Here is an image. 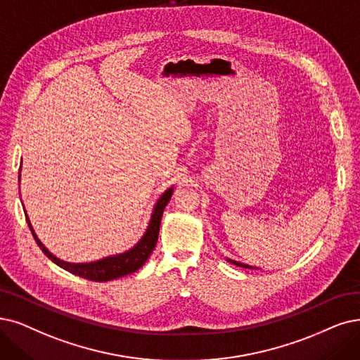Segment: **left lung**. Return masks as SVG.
Listing matches in <instances>:
<instances>
[{
  "label": "left lung",
  "mask_w": 360,
  "mask_h": 360,
  "mask_svg": "<svg viewBox=\"0 0 360 360\" xmlns=\"http://www.w3.org/2000/svg\"><path fill=\"white\" fill-rule=\"evenodd\" d=\"M229 263H233V264H236V266H239V267H245V269H254V267H251V266H248V264H242V263H238V262H233V260H227Z\"/></svg>",
  "instance_id": "1"
}]
</instances>
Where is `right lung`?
<instances>
[{"label":"right lung","mask_w":360,"mask_h":360,"mask_svg":"<svg viewBox=\"0 0 360 360\" xmlns=\"http://www.w3.org/2000/svg\"><path fill=\"white\" fill-rule=\"evenodd\" d=\"M172 195V188L168 189L161 198L158 200L153 214H152V219L150 223L148 226V230L145 236L140 239V242L134 248H131L130 251H127L124 254L120 255H113V257H106L103 260H98L94 263H81V264H75V263H66L59 260V258L54 257L44 245H42L41 240L37 238L34 229L27 220V215H26V221L27 226H30L32 236L35 238L38 247L42 250L50 260L53 263H56L59 267L70 271L72 275H77L81 276L84 279H89L93 282H108L112 279H118L122 276L130 275V273H134L136 270H139L143 264L148 262V258L150 257L152 251L155 250L156 245V240H158V235H160V226H161V219H162V212L164 208L167 207L168 200L171 199Z\"/></svg>","instance_id":"right-lung-1"}]
</instances>
